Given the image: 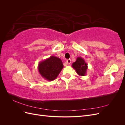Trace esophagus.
Instances as JSON below:
<instances>
[{
    "mask_svg": "<svg viewBox=\"0 0 125 125\" xmlns=\"http://www.w3.org/2000/svg\"><path fill=\"white\" fill-rule=\"evenodd\" d=\"M66 64H67V65H69V64L71 63V59H68L67 60V61L66 62Z\"/></svg>",
    "mask_w": 125,
    "mask_h": 125,
    "instance_id": "obj_1",
    "label": "esophagus"
}]
</instances>
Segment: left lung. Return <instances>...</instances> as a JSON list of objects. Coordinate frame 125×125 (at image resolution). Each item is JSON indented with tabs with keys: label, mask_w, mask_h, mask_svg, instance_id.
<instances>
[{
	"label": "left lung",
	"mask_w": 125,
	"mask_h": 125,
	"mask_svg": "<svg viewBox=\"0 0 125 125\" xmlns=\"http://www.w3.org/2000/svg\"><path fill=\"white\" fill-rule=\"evenodd\" d=\"M72 67L79 75L84 76L86 75L88 69V64L86 63L84 59L81 57H77L76 61L73 63Z\"/></svg>",
	"instance_id": "obj_1"
}]
</instances>
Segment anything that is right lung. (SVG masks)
<instances>
[{"instance_id":"right-lung-1","label":"right lung","mask_w":125,"mask_h":125,"mask_svg":"<svg viewBox=\"0 0 125 125\" xmlns=\"http://www.w3.org/2000/svg\"><path fill=\"white\" fill-rule=\"evenodd\" d=\"M63 67L61 59L56 56H51L39 63L38 70L45 80L52 81L58 77Z\"/></svg>"}]
</instances>
